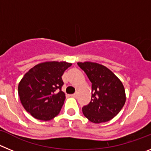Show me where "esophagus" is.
<instances>
[{
    "label": "esophagus",
    "mask_w": 151,
    "mask_h": 151,
    "mask_svg": "<svg viewBox=\"0 0 151 151\" xmlns=\"http://www.w3.org/2000/svg\"><path fill=\"white\" fill-rule=\"evenodd\" d=\"M71 97H76V94H71Z\"/></svg>",
    "instance_id": "34e87169"
}]
</instances>
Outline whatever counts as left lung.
<instances>
[{"label":"left lung","instance_id":"left-lung-1","mask_svg":"<svg viewBox=\"0 0 151 151\" xmlns=\"http://www.w3.org/2000/svg\"><path fill=\"white\" fill-rule=\"evenodd\" d=\"M78 65L92 83L91 101L82 108L83 114L93 123L110 121L125 103V88L111 70L94 62H78Z\"/></svg>","mask_w":151,"mask_h":151}]
</instances>
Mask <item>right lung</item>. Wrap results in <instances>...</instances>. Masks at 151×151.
<instances>
[{"mask_svg":"<svg viewBox=\"0 0 151 151\" xmlns=\"http://www.w3.org/2000/svg\"><path fill=\"white\" fill-rule=\"evenodd\" d=\"M71 63H41L24 75L18 85V94L25 110L34 118L48 121L59 114L66 98L61 91L62 76Z\"/></svg>","mask_w":151,"mask_h":151,"instance_id":"1","label":"right lung"}]
</instances>
